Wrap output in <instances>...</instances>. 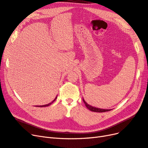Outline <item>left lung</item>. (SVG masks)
Here are the masks:
<instances>
[{
    "label": "left lung",
    "instance_id": "left-lung-1",
    "mask_svg": "<svg viewBox=\"0 0 148 148\" xmlns=\"http://www.w3.org/2000/svg\"><path fill=\"white\" fill-rule=\"evenodd\" d=\"M83 100L84 101V103L86 105V106L87 107V108H88L89 110L92 111H94V112H98V113H103V112H106V111H109L111 110H105V109H101V108H96V107H94V106H92L90 105H89V104H88L86 102L85 100H84V99L83 98Z\"/></svg>",
    "mask_w": 148,
    "mask_h": 148
}]
</instances>
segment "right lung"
Masks as SVG:
<instances>
[{"mask_svg": "<svg viewBox=\"0 0 148 148\" xmlns=\"http://www.w3.org/2000/svg\"><path fill=\"white\" fill-rule=\"evenodd\" d=\"M56 99H57V97L54 99V100H53V101H52V102H51V103H48V104H47V105H40V106H38V107H45V106H49V105H51V103H53L54 102V101L56 100Z\"/></svg>", "mask_w": 148, "mask_h": 148, "instance_id": "right-lung-1", "label": "right lung"}]
</instances>
